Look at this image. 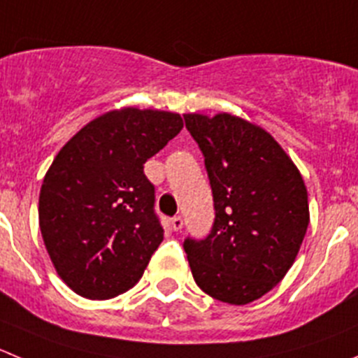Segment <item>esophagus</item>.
<instances>
[{"instance_id":"1","label":"esophagus","mask_w":358,"mask_h":358,"mask_svg":"<svg viewBox=\"0 0 358 358\" xmlns=\"http://www.w3.org/2000/svg\"><path fill=\"white\" fill-rule=\"evenodd\" d=\"M182 224H185V221H182L181 216H173L172 220H170V227H172L173 232H179L182 228Z\"/></svg>"}]
</instances>
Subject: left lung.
<instances>
[{
	"instance_id": "1",
	"label": "left lung",
	"mask_w": 358,
	"mask_h": 358,
	"mask_svg": "<svg viewBox=\"0 0 358 358\" xmlns=\"http://www.w3.org/2000/svg\"><path fill=\"white\" fill-rule=\"evenodd\" d=\"M206 162L213 230L185 241L195 283L244 306L271 292L294 265L309 224L301 172L268 131L237 115L185 114Z\"/></svg>"
}]
</instances>
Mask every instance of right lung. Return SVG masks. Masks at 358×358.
<instances>
[{"instance_id": "add662e5", "label": "right lung", "mask_w": 358, "mask_h": 358, "mask_svg": "<svg viewBox=\"0 0 358 358\" xmlns=\"http://www.w3.org/2000/svg\"><path fill=\"white\" fill-rule=\"evenodd\" d=\"M176 112L122 107L80 128L43 177L38 220L57 275L80 297H115L163 241L144 163L182 130Z\"/></svg>"}]
</instances>
